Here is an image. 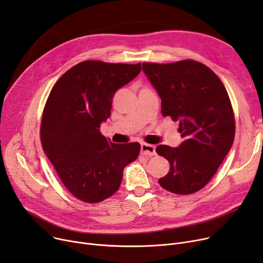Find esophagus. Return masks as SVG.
<instances>
[{
	"label": "esophagus",
	"instance_id": "34e87169",
	"mask_svg": "<svg viewBox=\"0 0 263 263\" xmlns=\"http://www.w3.org/2000/svg\"><path fill=\"white\" fill-rule=\"evenodd\" d=\"M141 153L147 157L155 154V146L148 143H141Z\"/></svg>",
	"mask_w": 263,
	"mask_h": 263
}]
</instances>
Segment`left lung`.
Instances as JSON below:
<instances>
[{
  "mask_svg": "<svg viewBox=\"0 0 263 263\" xmlns=\"http://www.w3.org/2000/svg\"><path fill=\"white\" fill-rule=\"evenodd\" d=\"M161 99V115L179 122L183 142L159 144L170 171L158 183L178 195L194 194L210 182L234 140L235 123L228 93L216 73L193 60L142 63Z\"/></svg>",
  "mask_w": 263,
  "mask_h": 263,
  "instance_id": "obj_1",
  "label": "left lung"
}]
</instances>
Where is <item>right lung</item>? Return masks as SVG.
<instances>
[{
  "mask_svg": "<svg viewBox=\"0 0 263 263\" xmlns=\"http://www.w3.org/2000/svg\"><path fill=\"white\" fill-rule=\"evenodd\" d=\"M141 71V64L84 61L62 76L44 109L41 139L61 181L79 200L97 203L114 195L123 170L139 155L140 144H118L101 134L112 97Z\"/></svg>",
  "mask_w": 263,
  "mask_h": 263,
  "instance_id": "add662e5",
  "label": "right lung"
}]
</instances>
